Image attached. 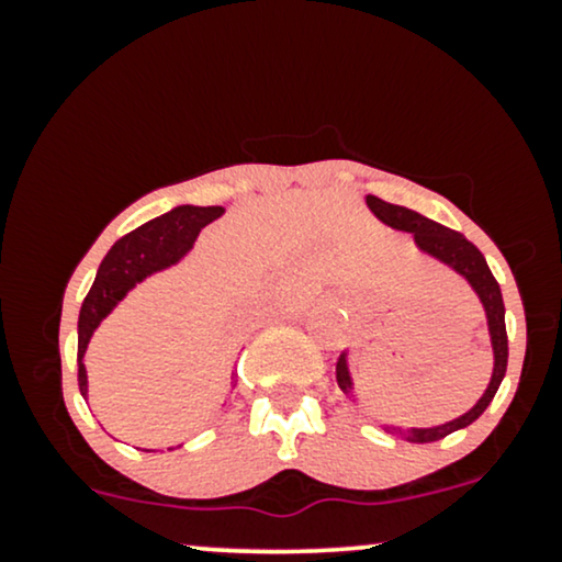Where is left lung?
Segmentation results:
<instances>
[{"instance_id":"obj_1","label":"left lung","mask_w":562,"mask_h":562,"mask_svg":"<svg viewBox=\"0 0 562 562\" xmlns=\"http://www.w3.org/2000/svg\"><path fill=\"white\" fill-rule=\"evenodd\" d=\"M367 205H370L372 214H375L380 222H385L393 229L412 232V235H415V243L420 245L425 254L436 256V259L449 263L451 269H457V272L473 285V290L479 293V299L483 303V308H486L488 333H492V346H494V372H492V383H488L486 393L479 398V404H475L470 412H465L462 417H457V420H451L447 425H436V428H409V430L391 428L396 430V434L406 436V441L412 443H430V441H438V438L454 434V430L468 428L470 423L479 420L483 412H486V406L492 404L502 378H505L507 330H505V303H502V290H499V282L494 280L492 269H488V263L483 259L481 250L475 248L468 237H462L460 232L441 227V224L430 222V218L417 214V211L404 209V205L385 203V200H380L375 195H367ZM335 378H338L340 389L351 393V378H348L346 357H340L338 364H335Z\"/></svg>"}]
</instances>
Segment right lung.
Here are the masks:
<instances>
[{
  "instance_id": "add662e5",
  "label": "right lung",
  "mask_w": 562,
  "mask_h": 562,
  "mask_svg": "<svg viewBox=\"0 0 562 562\" xmlns=\"http://www.w3.org/2000/svg\"><path fill=\"white\" fill-rule=\"evenodd\" d=\"M222 214V205H179L169 214L128 232L108 250L79 314V389L83 396H87L83 351H87L89 338H92L100 319L124 299L134 282L182 259L190 245L195 243L198 232Z\"/></svg>"
}]
</instances>
